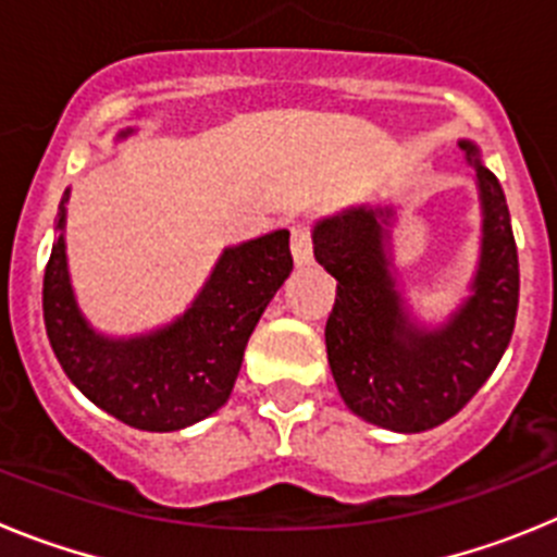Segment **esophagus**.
Returning <instances> with one entry per match:
<instances>
[{"mask_svg": "<svg viewBox=\"0 0 557 557\" xmlns=\"http://www.w3.org/2000/svg\"><path fill=\"white\" fill-rule=\"evenodd\" d=\"M293 259L295 264L312 262V231L307 223L293 225Z\"/></svg>", "mask_w": 557, "mask_h": 557, "instance_id": "34e87169", "label": "esophagus"}]
</instances>
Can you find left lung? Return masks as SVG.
<instances>
[{
  "label": "left lung",
  "instance_id": "obj_1",
  "mask_svg": "<svg viewBox=\"0 0 557 557\" xmlns=\"http://www.w3.org/2000/svg\"><path fill=\"white\" fill-rule=\"evenodd\" d=\"M482 203L480 264L462 301L441 329L410 321L393 278V209L354 206L314 225V259L337 278L326 321V354L337 391L354 416L393 432L444 424L499 366L519 309V253L510 211L480 150L460 141Z\"/></svg>",
  "mask_w": 557,
  "mask_h": 557
}]
</instances>
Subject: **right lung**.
Returning a JSON list of instances; mask_svg holds the SVG:
<instances>
[{
    "label": "right lung",
    "instance_id": "right-lung-1",
    "mask_svg": "<svg viewBox=\"0 0 557 557\" xmlns=\"http://www.w3.org/2000/svg\"><path fill=\"white\" fill-rule=\"evenodd\" d=\"M66 200L69 191L58 209L61 231ZM289 270V231L248 239L223 250L178 321L136 337H106L77 309L61 234L44 270V326L63 373L88 401L133 430L175 432L228 401L250 332Z\"/></svg>",
    "mask_w": 557,
    "mask_h": 557
}]
</instances>
